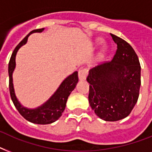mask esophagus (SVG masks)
<instances>
[{
  "instance_id": "obj_1",
  "label": "esophagus",
  "mask_w": 152,
  "mask_h": 152,
  "mask_svg": "<svg viewBox=\"0 0 152 152\" xmlns=\"http://www.w3.org/2000/svg\"><path fill=\"white\" fill-rule=\"evenodd\" d=\"M88 73V69H86V68L80 69V70H79V72H78L79 79H80V80H84L87 78Z\"/></svg>"
}]
</instances>
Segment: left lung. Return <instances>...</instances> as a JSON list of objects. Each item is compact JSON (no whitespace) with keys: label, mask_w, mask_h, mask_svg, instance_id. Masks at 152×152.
Listing matches in <instances>:
<instances>
[{"label":"left lung","mask_w":152,"mask_h":152,"mask_svg":"<svg viewBox=\"0 0 152 152\" xmlns=\"http://www.w3.org/2000/svg\"><path fill=\"white\" fill-rule=\"evenodd\" d=\"M111 36L118 46L113 58L91 69L87 78L91 107L106 121L129 115L141 84L140 64L134 50L124 39L113 34Z\"/></svg>","instance_id":"1"}]
</instances>
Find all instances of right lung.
I'll list each match as a JSON object with an SVG mask.
<instances>
[{"label":"right lung","instance_id":"1","mask_svg":"<svg viewBox=\"0 0 152 152\" xmlns=\"http://www.w3.org/2000/svg\"><path fill=\"white\" fill-rule=\"evenodd\" d=\"M43 30V28L33 30L16 46L12 52V54L11 56L10 61L8 63V76H9V91H10L11 99L12 100L15 108L19 111V113L26 120L29 121L31 122L40 124V125H47V124H50L56 121L62 115V113L64 110V108L66 106L67 99L70 93L74 90L76 83L78 82L79 78L78 72H75L69 77H67L62 82L54 95H53L46 103L39 108L34 109V110H29V109L23 107L20 105L15 97L12 83V72L15 66V55L18 50L20 48V46H22L27 42V38L30 34L34 32H41Z\"/></svg>","mask_w":152,"mask_h":152}]
</instances>
